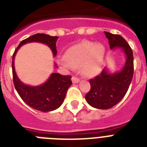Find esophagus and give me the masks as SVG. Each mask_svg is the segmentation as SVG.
Instances as JSON below:
<instances>
[{"mask_svg": "<svg viewBox=\"0 0 147 147\" xmlns=\"http://www.w3.org/2000/svg\"><path fill=\"white\" fill-rule=\"evenodd\" d=\"M71 80H72V82L74 83V84H76V83H78L80 82V79L76 77V76H72Z\"/></svg>", "mask_w": 147, "mask_h": 147, "instance_id": "obj_1", "label": "esophagus"}]
</instances>
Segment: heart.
I'll use <instances>...</instances> for the list:
<instances>
[{
    "instance_id": "heart-1",
    "label": "heart",
    "mask_w": 147,
    "mask_h": 147,
    "mask_svg": "<svg viewBox=\"0 0 147 147\" xmlns=\"http://www.w3.org/2000/svg\"><path fill=\"white\" fill-rule=\"evenodd\" d=\"M105 54L104 45L85 40L69 48L58 62L68 69L81 65L83 74L92 77L101 71Z\"/></svg>"
}]
</instances>
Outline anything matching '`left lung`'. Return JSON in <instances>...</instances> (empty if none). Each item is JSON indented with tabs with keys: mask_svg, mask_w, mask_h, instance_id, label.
<instances>
[{
	"mask_svg": "<svg viewBox=\"0 0 147 147\" xmlns=\"http://www.w3.org/2000/svg\"><path fill=\"white\" fill-rule=\"evenodd\" d=\"M111 50L119 49L126 56V62L120 71L110 72L105 67L102 73L90 80V90L85 96L91 107L107 110L117 105L128 90L133 76L132 50L121 36L105 32Z\"/></svg>",
	"mask_w": 147,
	"mask_h": 147,
	"instance_id": "1",
	"label": "left lung"
}]
</instances>
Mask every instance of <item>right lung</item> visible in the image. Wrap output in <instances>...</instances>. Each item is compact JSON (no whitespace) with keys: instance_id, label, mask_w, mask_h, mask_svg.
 Wrapping results in <instances>:
<instances>
[{"instance_id":"add662e5","label":"right lung","mask_w":147,"mask_h":147,"mask_svg":"<svg viewBox=\"0 0 147 147\" xmlns=\"http://www.w3.org/2000/svg\"><path fill=\"white\" fill-rule=\"evenodd\" d=\"M58 37L45 34H36L22 40L12 56V74L14 85L20 98L29 107L42 112H50L59 108L64 102L66 92L72 84L71 76H62L58 73L51 74L47 81L37 86H31L22 82L15 70V57L22 45L29 42H41L51 49L54 57L57 54L56 42ZM54 66L57 65L54 64Z\"/></svg>"}]
</instances>
